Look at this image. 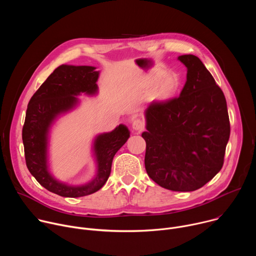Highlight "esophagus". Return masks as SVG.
Wrapping results in <instances>:
<instances>
[{
	"instance_id": "1",
	"label": "esophagus",
	"mask_w": 256,
	"mask_h": 256,
	"mask_svg": "<svg viewBox=\"0 0 256 256\" xmlns=\"http://www.w3.org/2000/svg\"><path fill=\"white\" fill-rule=\"evenodd\" d=\"M132 128L134 130H138V132H140L144 130V122L140 120H134L132 122Z\"/></svg>"
}]
</instances>
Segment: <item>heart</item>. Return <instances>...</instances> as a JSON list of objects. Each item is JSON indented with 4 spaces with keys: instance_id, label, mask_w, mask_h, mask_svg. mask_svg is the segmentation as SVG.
Segmentation results:
<instances>
[{
    "instance_id": "b5f03b06",
    "label": "heart",
    "mask_w": 256,
    "mask_h": 256,
    "mask_svg": "<svg viewBox=\"0 0 256 256\" xmlns=\"http://www.w3.org/2000/svg\"><path fill=\"white\" fill-rule=\"evenodd\" d=\"M162 76V72L153 76L152 80L149 83V86H152L154 84L155 87L153 89V98L157 100H168L172 98L178 88H179V79L175 74H167L163 78H161L158 82L156 81ZM158 83L156 84V82Z\"/></svg>"
}]
</instances>
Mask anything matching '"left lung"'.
I'll list each match as a JSON object with an SVG mask.
<instances>
[{"mask_svg": "<svg viewBox=\"0 0 256 256\" xmlns=\"http://www.w3.org/2000/svg\"><path fill=\"white\" fill-rule=\"evenodd\" d=\"M178 60L188 68L180 95L153 101L144 114V167L160 186L194 192L222 169L230 122L225 95L202 62L194 54Z\"/></svg>", "mask_w": 256, "mask_h": 256, "instance_id": "8db88e82", "label": "left lung"}]
</instances>
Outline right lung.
<instances>
[{
  "label": "right lung",
  "instance_id": "right-lung-1",
  "mask_svg": "<svg viewBox=\"0 0 256 256\" xmlns=\"http://www.w3.org/2000/svg\"><path fill=\"white\" fill-rule=\"evenodd\" d=\"M90 66L62 64L56 68L31 97L22 130L26 166L29 172L48 190L64 198L85 196L99 190L107 181L116 152L130 138L128 128L120 124L112 132L99 134L94 142L97 174L85 186H70L58 181L48 169V130L60 114L78 103L77 95L97 92L99 72Z\"/></svg>",
  "mask_w": 256,
  "mask_h": 256
}]
</instances>
